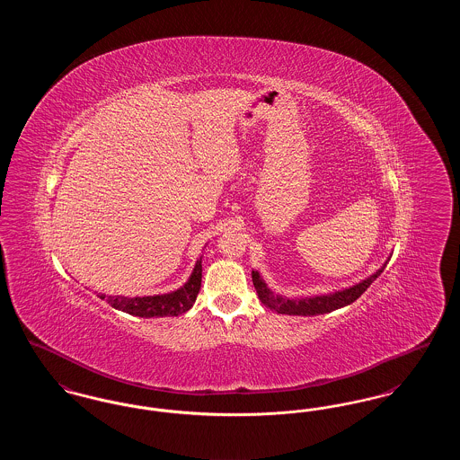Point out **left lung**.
I'll list each match as a JSON object with an SVG mask.
<instances>
[{"instance_id":"8db88e82","label":"left lung","mask_w":460,"mask_h":460,"mask_svg":"<svg viewBox=\"0 0 460 460\" xmlns=\"http://www.w3.org/2000/svg\"><path fill=\"white\" fill-rule=\"evenodd\" d=\"M390 262V259L383 263L374 274L369 278L362 279L360 283L345 288V289H338L332 293H324V295H314V296H302V298H288L285 295L274 293L267 283L263 281L262 276L259 270H252V279L253 286L259 293V298L263 305L278 314H286V315H321V314H328L332 310H338L341 306L350 305L353 304L369 286L376 281V278L381 276V272L385 270L386 263Z\"/></svg>"}]
</instances>
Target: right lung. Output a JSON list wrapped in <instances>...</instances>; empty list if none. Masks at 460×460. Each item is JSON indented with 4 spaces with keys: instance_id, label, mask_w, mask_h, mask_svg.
I'll return each mask as SVG.
<instances>
[{
    "instance_id": "right-lung-1",
    "label": "right lung",
    "mask_w": 460,
    "mask_h": 460,
    "mask_svg": "<svg viewBox=\"0 0 460 460\" xmlns=\"http://www.w3.org/2000/svg\"><path fill=\"white\" fill-rule=\"evenodd\" d=\"M201 286V257L198 259L191 276L181 288L171 293L154 295V296H122V295H105L98 293L102 300H105L110 306L131 314L136 317H174L188 312L195 300Z\"/></svg>"
}]
</instances>
